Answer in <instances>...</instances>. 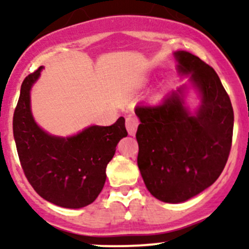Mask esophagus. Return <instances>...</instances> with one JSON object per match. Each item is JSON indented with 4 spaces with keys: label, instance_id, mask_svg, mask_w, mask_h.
<instances>
[{
    "label": "esophagus",
    "instance_id": "1",
    "mask_svg": "<svg viewBox=\"0 0 249 249\" xmlns=\"http://www.w3.org/2000/svg\"><path fill=\"white\" fill-rule=\"evenodd\" d=\"M125 125H126L127 132H129L131 136H135V134H136L137 126H139V119H137L136 117L129 115V117L126 118V123H125Z\"/></svg>",
    "mask_w": 249,
    "mask_h": 249
}]
</instances>
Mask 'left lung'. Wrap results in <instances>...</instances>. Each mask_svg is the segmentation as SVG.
Listing matches in <instances>:
<instances>
[{
	"mask_svg": "<svg viewBox=\"0 0 249 249\" xmlns=\"http://www.w3.org/2000/svg\"><path fill=\"white\" fill-rule=\"evenodd\" d=\"M175 55L178 71L190 73L201 92L196 115H189L178 92L159 105L135 108L141 120V175L153 196L170 203L187 201L217 180L229 158L233 129L231 101L214 70L188 52Z\"/></svg>",
	"mask_w": 249,
	"mask_h": 249,
	"instance_id": "left-lung-1",
	"label": "left lung"
}]
</instances>
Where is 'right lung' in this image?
<instances>
[{
	"mask_svg": "<svg viewBox=\"0 0 249 249\" xmlns=\"http://www.w3.org/2000/svg\"><path fill=\"white\" fill-rule=\"evenodd\" d=\"M42 67L24 79L13 115V134L25 177L37 194L65 208L95 201L106 182L115 147L127 136L125 119L110 126H90L69 139L50 136L37 126L30 109V89Z\"/></svg>",
	"mask_w": 249,
	"mask_h": 249,
	"instance_id": "obj_1",
	"label": "right lung"
}]
</instances>
